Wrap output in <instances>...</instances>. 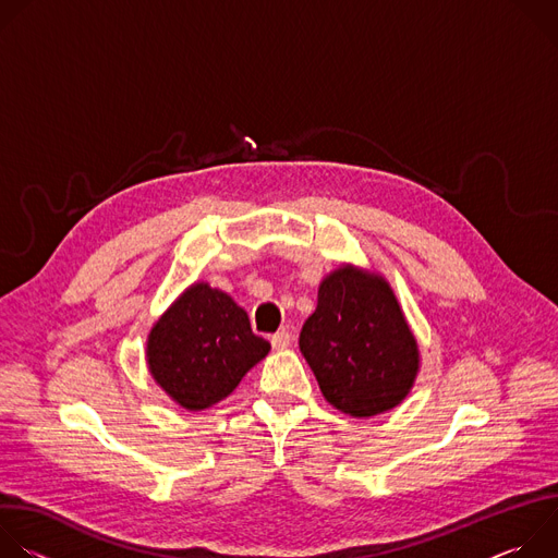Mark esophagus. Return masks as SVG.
<instances>
[{"mask_svg":"<svg viewBox=\"0 0 558 558\" xmlns=\"http://www.w3.org/2000/svg\"><path fill=\"white\" fill-rule=\"evenodd\" d=\"M291 344V333L289 331H278V333H274L271 336V347L274 349H287Z\"/></svg>","mask_w":558,"mask_h":558,"instance_id":"34e87169","label":"esophagus"}]
</instances>
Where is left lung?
Segmentation results:
<instances>
[{
	"instance_id": "left-lung-1",
	"label": "left lung",
	"mask_w": 558,
	"mask_h": 558,
	"mask_svg": "<svg viewBox=\"0 0 558 558\" xmlns=\"http://www.w3.org/2000/svg\"><path fill=\"white\" fill-rule=\"evenodd\" d=\"M300 351L327 402L353 417L400 404L417 373V342L390 287L351 267L333 271L300 331Z\"/></svg>"
}]
</instances>
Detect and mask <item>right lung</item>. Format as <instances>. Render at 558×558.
I'll use <instances>...</instances> for the list:
<instances>
[{"instance_id":"1","label":"right lung","mask_w":558,"mask_h":558,"mask_svg":"<svg viewBox=\"0 0 558 558\" xmlns=\"http://www.w3.org/2000/svg\"><path fill=\"white\" fill-rule=\"evenodd\" d=\"M269 349L243 306L209 284H194L151 329L147 364L172 400L201 411L227 397Z\"/></svg>"}]
</instances>
